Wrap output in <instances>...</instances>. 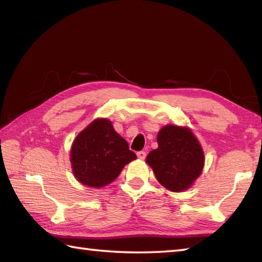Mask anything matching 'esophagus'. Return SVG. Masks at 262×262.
I'll return each instance as SVG.
<instances>
[{"mask_svg":"<svg viewBox=\"0 0 262 262\" xmlns=\"http://www.w3.org/2000/svg\"><path fill=\"white\" fill-rule=\"evenodd\" d=\"M137 158L141 159V160H144L146 158V152L144 151H141V152H137Z\"/></svg>","mask_w":262,"mask_h":262,"instance_id":"34e87169","label":"esophagus"}]
</instances>
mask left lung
I'll list each match as a JSON object with an SVG mask.
<instances>
[{
    "label": "left lung",
    "mask_w": 262,
    "mask_h": 262,
    "mask_svg": "<svg viewBox=\"0 0 262 262\" xmlns=\"http://www.w3.org/2000/svg\"><path fill=\"white\" fill-rule=\"evenodd\" d=\"M158 144L159 147L148 153L146 163L168 190H187L204 168V152L198 140L187 127L166 125L159 132Z\"/></svg>",
    "instance_id": "1"
}]
</instances>
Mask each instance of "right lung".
I'll use <instances>...</instances> for the list:
<instances>
[{
  "instance_id": "right-lung-1",
  "label": "right lung",
  "mask_w": 262,
  "mask_h": 262,
  "mask_svg": "<svg viewBox=\"0 0 262 262\" xmlns=\"http://www.w3.org/2000/svg\"><path fill=\"white\" fill-rule=\"evenodd\" d=\"M135 159L136 154L130 151L128 143L105 118L93 120L76 136L71 148L74 177L92 188L109 185Z\"/></svg>"
}]
</instances>
